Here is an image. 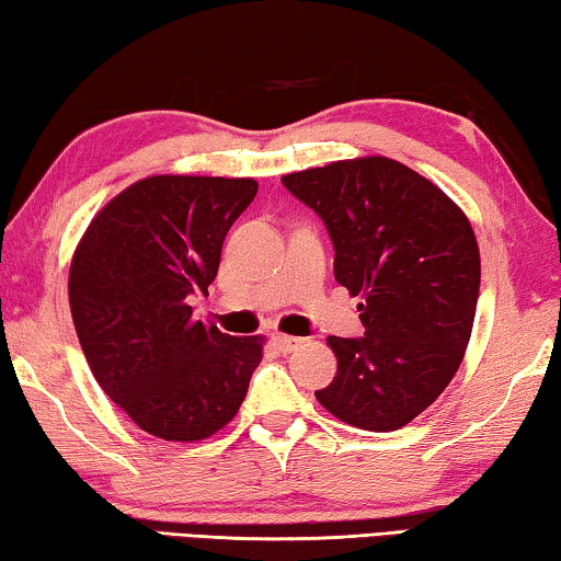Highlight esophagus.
I'll return each mask as SVG.
<instances>
[{"label": "esophagus", "instance_id": "esophagus-1", "mask_svg": "<svg viewBox=\"0 0 561 561\" xmlns=\"http://www.w3.org/2000/svg\"><path fill=\"white\" fill-rule=\"evenodd\" d=\"M273 342H275V347H278L280 352H294V350H298L304 344L301 336H290V334H275Z\"/></svg>", "mask_w": 561, "mask_h": 561}]
</instances>
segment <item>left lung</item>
Segmentation results:
<instances>
[{"label": "left lung", "mask_w": 561, "mask_h": 561, "mask_svg": "<svg viewBox=\"0 0 561 561\" xmlns=\"http://www.w3.org/2000/svg\"><path fill=\"white\" fill-rule=\"evenodd\" d=\"M280 181L324 219L336 283L363 296L365 336H329L336 375L317 401L350 426L396 432L462 365L480 294L470 219L436 183L386 156L334 160Z\"/></svg>", "instance_id": "obj_1"}]
</instances>
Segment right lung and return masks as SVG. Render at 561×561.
<instances>
[{
	"label": "right lung",
	"mask_w": 561,
	"mask_h": 561,
	"mask_svg": "<svg viewBox=\"0 0 561 561\" xmlns=\"http://www.w3.org/2000/svg\"><path fill=\"white\" fill-rule=\"evenodd\" d=\"M255 179L148 175L89 221L68 271V304L94 378L142 432L202 442L237 416L265 336L194 319L191 294L217 278L221 242Z\"/></svg>",
	"instance_id": "right-lung-1"
}]
</instances>
